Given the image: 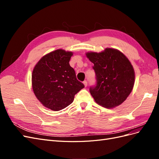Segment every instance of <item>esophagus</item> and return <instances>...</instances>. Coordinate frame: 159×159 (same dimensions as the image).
Instances as JSON below:
<instances>
[{
	"mask_svg": "<svg viewBox=\"0 0 159 159\" xmlns=\"http://www.w3.org/2000/svg\"><path fill=\"white\" fill-rule=\"evenodd\" d=\"M83 83H84V85H85V87H87V85H88V81L85 80V81H84Z\"/></svg>",
	"mask_w": 159,
	"mask_h": 159,
	"instance_id": "34e87169",
	"label": "esophagus"
}]
</instances>
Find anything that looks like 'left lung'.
Wrapping results in <instances>:
<instances>
[{"instance_id":"8db88e82","label":"left lung","mask_w":159,"mask_h":159,"mask_svg":"<svg viewBox=\"0 0 159 159\" xmlns=\"http://www.w3.org/2000/svg\"><path fill=\"white\" fill-rule=\"evenodd\" d=\"M94 64L96 85L89 91L95 102L105 108L121 105L131 93L134 84V71L131 62L122 52L105 48L97 53H86Z\"/></svg>"}]
</instances>
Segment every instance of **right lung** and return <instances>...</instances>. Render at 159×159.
Returning a JSON list of instances; mask_svg holds the SVG:
<instances>
[{
  "instance_id": "add662e5",
  "label": "right lung",
  "mask_w": 159,
  "mask_h": 159,
  "mask_svg": "<svg viewBox=\"0 0 159 159\" xmlns=\"http://www.w3.org/2000/svg\"><path fill=\"white\" fill-rule=\"evenodd\" d=\"M73 52L58 49L43 56L32 74L33 91L44 107L60 111L68 107L84 88L69 61Z\"/></svg>"
}]
</instances>
